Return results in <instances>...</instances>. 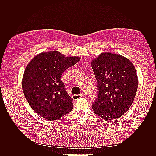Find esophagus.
I'll list each match as a JSON object with an SVG mask.
<instances>
[{
	"instance_id": "esophagus-1",
	"label": "esophagus",
	"mask_w": 156,
	"mask_h": 156,
	"mask_svg": "<svg viewBox=\"0 0 156 156\" xmlns=\"http://www.w3.org/2000/svg\"><path fill=\"white\" fill-rule=\"evenodd\" d=\"M83 96L82 94H80V95H73L72 96V99L73 100H77L78 99H79L80 98H81Z\"/></svg>"
}]
</instances>
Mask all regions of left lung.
I'll list each match as a JSON object with an SVG mask.
<instances>
[{
  "mask_svg": "<svg viewBox=\"0 0 156 156\" xmlns=\"http://www.w3.org/2000/svg\"><path fill=\"white\" fill-rule=\"evenodd\" d=\"M91 66L98 81L94 112L105 121L119 119L129 110L138 88V77L131 61L120 54L104 52Z\"/></svg>",
  "mask_w": 156,
  "mask_h": 156,
  "instance_id": "left-lung-1",
  "label": "left lung"
}]
</instances>
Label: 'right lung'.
<instances>
[{"label": "right lung", "instance_id": "1", "mask_svg": "<svg viewBox=\"0 0 156 156\" xmlns=\"http://www.w3.org/2000/svg\"><path fill=\"white\" fill-rule=\"evenodd\" d=\"M80 59L77 56H65L59 51H51L37 54L27 64L22 88L26 100L37 114L55 120L72 110V100L66 91L61 76Z\"/></svg>", "mask_w": 156, "mask_h": 156}]
</instances>
